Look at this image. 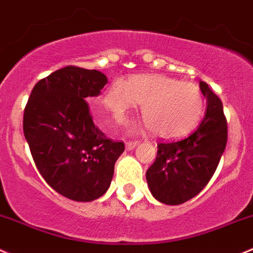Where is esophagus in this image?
I'll use <instances>...</instances> for the list:
<instances>
[{
    "mask_svg": "<svg viewBox=\"0 0 253 253\" xmlns=\"http://www.w3.org/2000/svg\"><path fill=\"white\" fill-rule=\"evenodd\" d=\"M138 145V141H126V143H125V148L128 149V150H131V149H134L135 148V146Z\"/></svg>",
    "mask_w": 253,
    "mask_h": 253,
    "instance_id": "esophagus-1",
    "label": "esophagus"
}]
</instances>
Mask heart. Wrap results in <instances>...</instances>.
<instances>
[{
    "label": "heart",
    "instance_id": "b5f03b06",
    "mask_svg": "<svg viewBox=\"0 0 253 253\" xmlns=\"http://www.w3.org/2000/svg\"><path fill=\"white\" fill-rule=\"evenodd\" d=\"M141 104L145 128L160 138L176 139L196 128L205 110L200 86L159 74L118 78L108 86L102 104L115 120H122L129 109Z\"/></svg>",
    "mask_w": 253,
    "mask_h": 253
}]
</instances>
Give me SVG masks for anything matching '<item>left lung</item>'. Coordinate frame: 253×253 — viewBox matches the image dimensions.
Masks as SVG:
<instances>
[{"label":"left lung","mask_w":253,"mask_h":253,"mask_svg":"<svg viewBox=\"0 0 253 253\" xmlns=\"http://www.w3.org/2000/svg\"><path fill=\"white\" fill-rule=\"evenodd\" d=\"M200 89L208 99L201 124L180 140H161L155 161L146 170L151 194L167 205L186 203L208 185L227 143L222 102L205 82H200Z\"/></svg>","instance_id":"8db88e82"}]
</instances>
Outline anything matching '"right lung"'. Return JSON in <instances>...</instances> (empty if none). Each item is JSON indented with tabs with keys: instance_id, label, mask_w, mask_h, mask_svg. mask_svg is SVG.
<instances>
[{
	"instance_id": "1",
	"label": "right lung",
	"mask_w": 253,
	"mask_h": 253,
	"mask_svg": "<svg viewBox=\"0 0 253 253\" xmlns=\"http://www.w3.org/2000/svg\"><path fill=\"white\" fill-rule=\"evenodd\" d=\"M108 78L97 69L67 66L40 79L23 113V133L48 185L74 201H93L107 191L123 141L105 138L86 103Z\"/></svg>"
}]
</instances>
